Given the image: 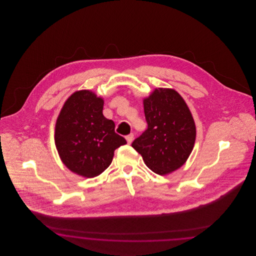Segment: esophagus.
I'll use <instances>...</instances> for the list:
<instances>
[{
  "label": "esophagus",
  "mask_w": 256,
  "mask_h": 256,
  "mask_svg": "<svg viewBox=\"0 0 256 256\" xmlns=\"http://www.w3.org/2000/svg\"><path fill=\"white\" fill-rule=\"evenodd\" d=\"M134 134H128L126 136V142L128 144H132V142L134 141Z\"/></svg>",
  "instance_id": "esophagus-1"
}]
</instances>
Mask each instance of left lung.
<instances>
[{
    "label": "left lung",
    "instance_id": "left-lung-1",
    "mask_svg": "<svg viewBox=\"0 0 256 256\" xmlns=\"http://www.w3.org/2000/svg\"><path fill=\"white\" fill-rule=\"evenodd\" d=\"M144 112L148 128L132 146L156 174L178 170L195 144V122L187 104L176 91L158 88L144 100Z\"/></svg>",
    "mask_w": 256,
    "mask_h": 256
}]
</instances>
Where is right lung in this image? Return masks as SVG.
I'll list each match as a JSON object with an SVG mask.
<instances>
[{
    "mask_svg": "<svg viewBox=\"0 0 256 256\" xmlns=\"http://www.w3.org/2000/svg\"><path fill=\"white\" fill-rule=\"evenodd\" d=\"M102 108V98L88 90L78 91L65 102L56 124L54 142L62 162L84 178L108 169L114 150L126 144Z\"/></svg>",
    "mask_w": 256,
    "mask_h": 256,
    "instance_id": "1",
    "label": "right lung"
}]
</instances>
